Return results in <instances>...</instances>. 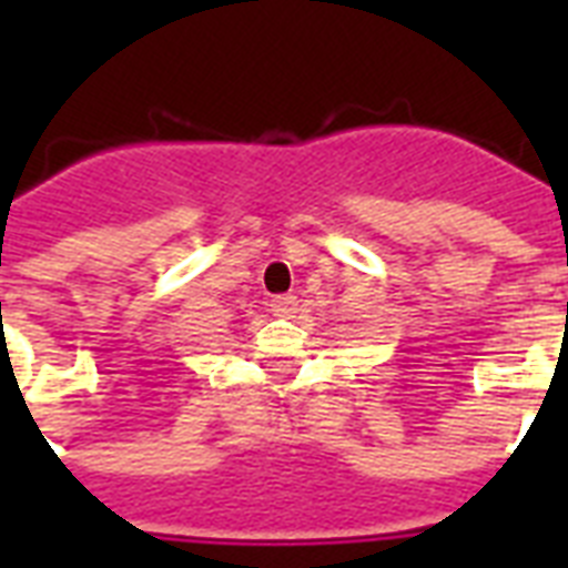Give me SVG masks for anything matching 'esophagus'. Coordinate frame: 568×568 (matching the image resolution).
Returning a JSON list of instances; mask_svg holds the SVG:
<instances>
[{
	"label": "esophagus",
	"mask_w": 568,
	"mask_h": 568,
	"mask_svg": "<svg viewBox=\"0 0 568 568\" xmlns=\"http://www.w3.org/2000/svg\"><path fill=\"white\" fill-rule=\"evenodd\" d=\"M294 306H297V301H294L292 294H276V297L267 301V312L276 315V318H288L294 312Z\"/></svg>",
	"instance_id": "34e87169"
}]
</instances>
